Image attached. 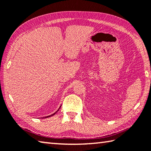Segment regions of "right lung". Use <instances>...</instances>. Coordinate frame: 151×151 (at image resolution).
<instances>
[{"instance_id":"obj_1","label":"right lung","mask_w":151,"mask_h":151,"mask_svg":"<svg viewBox=\"0 0 151 151\" xmlns=\"http://www.w3.org/2000/svg\"><path fill=\"white\" fill-rule=\"evenodd\" d=\"M56 113V112H55V113L54 114H51V115H49V116H46L45 117V118H47V117H49V116H52V115H54V114Z\"/></svg>"}]
</instances>
